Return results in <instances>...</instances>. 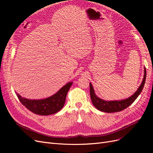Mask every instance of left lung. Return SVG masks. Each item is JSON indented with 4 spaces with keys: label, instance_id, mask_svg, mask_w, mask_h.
Here are the masks:
<instances>
[{
    "label": "left lung",
    "instance_id": "left-lung-1",
    "mask_svg": "<svg viewBox=\"0 0 153 153\" xmlns=\"http://www.w3.org/2000/svg\"><path fill=\"white\" fill-rule=\"evenodd\" d=\"M146 78V70L144 68V75L140 85L138 88L137 91L132 96L129 97L128 98L122 100H114V101H106L103 99L100 98L95 94L94 90L93 89L91 83L89 84L90 85V95L92 104L95 107L101 111V112L112 113L117 112L119 111H122L124 109L126 108L129 105H131L135 100L137 98V97L140 95L141 92L144 86Z\"/></svg>",
    "mask_w": 153,
    "mask_h": 153
}]
</instances>
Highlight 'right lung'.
Returning <instances> with one entry per match:
<instances>
[{"label":"right lung","instance_id":"add662e5","mask_svg":"<svg viewBox=\"0 0 153 153\" xmlns=\"http://www.w3.org/2000/svg\"><path fill=\"white\" fill-rule=\"evenodd\" d=\"M72 84L73 82L67 83L56 93L45 99H27L16 93L22 104L32 112L40 115H48L57 113L62 108L65 103L67 93Z\"/></svg>","mask_w":153,"mask_h":153}]
</instances>
